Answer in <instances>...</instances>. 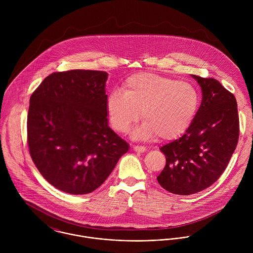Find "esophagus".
<instances>
[{
	"label": "esophagus",
	"mask_w": 253,
	"mask_h": 253,
	"mask_svg": "<svg viewBox=\"0 0 253 253\" xmlns=\"http://www.w3.org/2000/svg\"><path fill=\"white\" fill-rule=\"evenodd\" d=\"M133 150L135 151V152H138V153H143L146 151V148H145L144 146H138V145H134L133 147Z\"/></svg>",
	"instance_id": "1"
}]
</instances>
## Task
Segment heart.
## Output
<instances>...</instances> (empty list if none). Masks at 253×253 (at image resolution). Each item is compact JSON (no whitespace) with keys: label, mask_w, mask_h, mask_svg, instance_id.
<instances>
[{"label":"heart","mask_w":253,"mask_h":253,"mask_svg":"<svg viewBox=\"0 0 253 253\" xmlns=\"http://www.w3.org/2000/svg\"><path fill=\"white\" fill-rule=\"evenodd\" d=\"M200 105L197 89L187 82L153 74L138 73L123 84V92L112 91L106 99V113L112 127L127 132L138 121L143 124L135 134L141 138L170 140L191 126Z\"/></svg>","instance_id":"obj_1"}]
</instances>
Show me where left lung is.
I'll return each mask as SVG.
<instances>
[{
	"label": "left lung",
	"mask_w": 253,
	"mask_h": 253,
	"mask_svg": "<svg viewBox=\"0 0 253 253\" xmlns=\"http://www.w3.org/2000/svg\"><path fill=\"white\" fill-rule=\"evenodd\" d=\"M192 77L202 88L201 106L185 133L161 147L167 164L157 177L164 189L182 196L201 192L218 180L240 135L234 94L213 78Z\"/></svg>",
	"instance_id": "1"
}]
</instances>
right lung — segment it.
<instances>
[{
  "mask_svg": "<svg viewBox=\"0 0 253 253\" xmlns=\"http://www.w3.org/2000/svg\"><path fill=\"white\" fill-rule=\"evenodd\" d=\"M107 78L93 70L52 73L30 97V156L42 177L62 192L91 193L128 151L109 127Z\"/></svg>",
  "mask_w": 253,
  "mask_h": 253,
  "instance_id": "obj_1",
  "label": "right lung"
}]
</instances>
